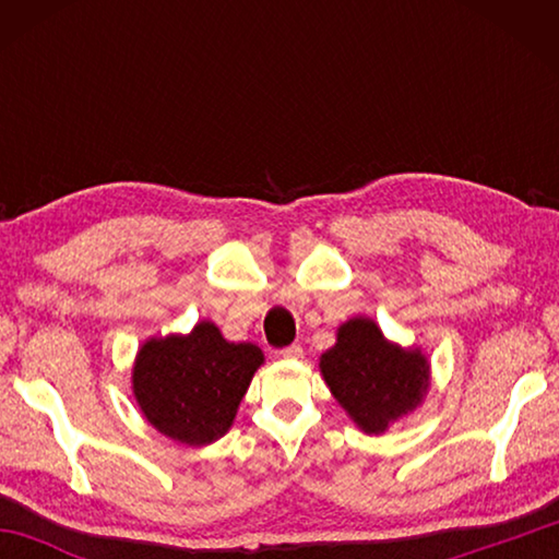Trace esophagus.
<instances>
[{
    "instance_id": "34e87169",
    "label": "esophagus",
    "mask_w": 559,
    "mask_h": 559,
    "mask_svg": "<svg viewBox=\"0 0 559 559\" xmlns=\"http://www.w3.org/2000/svg\"><path fill=\"white\" fill-rule=\"evenodd\" d=\"M281 357H286V359H298V357H302V347H300V345H288V347H283V349H281Z\"/></svg>"
}]
</instances>
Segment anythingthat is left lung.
I'll list each match as a JSON object with an SVG mask.
<instances>
[{
	"label": "left lung",
	"instance_id": "obj_1",
	"mask_svg": "<svg viewBox=\"0 0 559 559\" xmlns=\"http://www.w3.org/2000/svg\"><path fill=\"white\" fill-rule=\"evenodd\" d=\"M320 372L337 404L365 433H384L421 404L429 390V359L382 335L370 318H349L337 343L320 357Z\"/></svg>",
	"mask_w": 559,
	"mask_h": 559
}]
</instances>
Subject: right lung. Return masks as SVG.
Here are the masks:
<instances>
[{
  "mask_svg": "<svg viewBox=\"0 0 559 559\" xmlns=\"http://www.w3.org/2000/svg\"><path fill=\"white\" fill-rule=\"evenodd\" d=\"M263 365L261 347L229 343L202 320L189 335L150 337L132 367V394L153 427L187 447H206L231 429Z\"/></svg>",
  "mask_w": 559,
  "mask_h": 559,
  "instance_id": "obj_1",
  "label": "right lung"
}]
</instances>
